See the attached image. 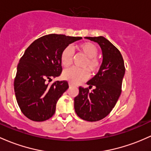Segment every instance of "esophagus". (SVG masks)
Returning <instances> with one entry per match:
<instances>
[{
    "label": "esophagus",
    "mask_w": 151,
    "mask_h": 151,
    "mask_svg": "<svg viewBox=\"0 0 151 151\" xmlns=\"http://www.w3.org/2000/svg\"><path fill=\"white\" fill-rule=\"evenodd\" d=\"M69 87H74V85H73V84H72L71 83H69Z\"/></svg>",
    "instance_id": "esophagus-1"
}]
</instances>
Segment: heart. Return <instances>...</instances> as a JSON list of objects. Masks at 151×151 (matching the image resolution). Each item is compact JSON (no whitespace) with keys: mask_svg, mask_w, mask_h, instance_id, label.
Instances as JSON below:
<instances>
[{"mask_svg":"<svg viewBox=\"0 0 151 151\" xmlns=\"http://www.w3.org/2000/svg\"><path fill=\"white\" fill-rule=\"evenodd\" d=\"M77 50L84 54L87 59L82 64V67L88 69L90 73H94L98 71L100 63L97 59L98 49L94 44L85 42L77 46ZM74 59V50L71 46H67L62 51L61 55V62L64 67H68L72 64ZM72 67L66 69L63 72V78L69 81L73 84H77L88 78V72L87 69Z\"/></svg>","mask_w":151,"mask_h":151,"instance_id":"1","label":"heart"}]
</instances>
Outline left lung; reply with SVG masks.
I'll return each mask as SVG.
<instances>
[{
	"mask_svg": "<svg viewBox=\"0 0 151 151\" xmlns=\"http://www.w3.org/2000/svg\"><path fill=\"white\" fill-rule=\"evenodd\" d=\"M97 43L102 52L99 72L87 82L89 88L79 87L74 98V110L82 120L95 122L102 120L112 111L120 94L125 69L120 51L103 36L85 37ZM95 89L92 92L89 89Z\"/></svg>",
	"mask_w": 151,
	"mask_h": 151,
	"instance_id": "left-lung-1",
	"label": "left lung"
}]
</instances>
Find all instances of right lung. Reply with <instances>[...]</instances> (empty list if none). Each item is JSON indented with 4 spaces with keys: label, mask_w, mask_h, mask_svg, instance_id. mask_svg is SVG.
I'll return each mask as SVG.
<instances>
[{
    "label": "right lung",
    "mask_w": 151,
    "mask_h": 151,
    "mask_svg": "<svg viewBox=\"0 0 151 151\" xmlns=\"http://www.w3.org/2000/svg\"><path fill=\"white\" fill-rule=\"evenodd\" d=\"M82 39L48 34L34 41L25 51L18 64L14 91L18 105L26 117L42 122L54 115L57 101L69 84L67 81L49 82L62 73L64 49Z\"/></svg>",
    "instance_id": "1"
}]
</instances>
